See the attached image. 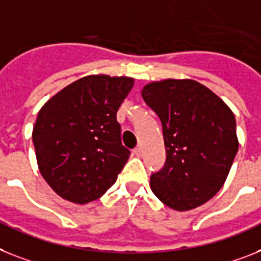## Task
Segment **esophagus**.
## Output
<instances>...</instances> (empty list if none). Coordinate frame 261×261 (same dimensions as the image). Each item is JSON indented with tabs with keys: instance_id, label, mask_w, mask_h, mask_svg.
<instances>
[{
	"instance_id": "34e87169",
	"label": "esophagus",
	"mask_w": 261,
	"mask_h": 261,
	"mask_svg": "<svg viewBox=\"0 0 261 261\" xmlns=\"http://www.w3.org/2000/svg\"><path fill=\"white\" fill-rule=\"evenodd\" d=\"M141 152H143V150H141V148H140V146H137V148H135V149H133V154H135V156H141Z\"/></svg>"
}]
</instances>
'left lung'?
Listing matches in <instances>:
<instances>
[{"instance_id": "8db88e82", "label": "left lung", "mask_w": 261, "mask_h": 261, "mask_svg": "<svg viewBox=\"0 0 261 261\" xmlns=\"http://www.w3.org/2000/svg\"><path fill=\"white\" fill-rule=\"evenodd\" d=\"M163 125L167 160L150 176V189L176 211L193 210L216 195L239 141L228 105L193 80H164L141 90Z\"/></svg>"}]
</instances>
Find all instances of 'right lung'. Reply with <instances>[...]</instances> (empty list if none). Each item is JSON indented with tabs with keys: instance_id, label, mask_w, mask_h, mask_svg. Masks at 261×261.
<instances>
[{
	"instance_id": "add662e5",
	"label": "right lung",
	"mask_w": 261,
	"mask_h": 261,
	"mask_svg": "<svg viewBox=\"0 0 261 261\" xmlns=\"http://www.w3.org/2000/svg\"><path fill=\"white\" fill-rule=\"evenodd\" d=\"M132 87L129 77L87 76L38 112L32 136L38 169L62 199L90 203L116 182L130 154L116 113Z\"/></svg>"
}]
</instances>
